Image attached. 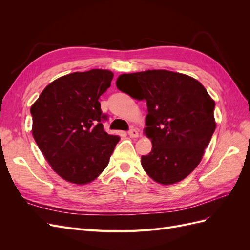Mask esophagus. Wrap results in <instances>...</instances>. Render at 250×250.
Listing matches in <instances>:
<instances>
[{
	"label": "esophagus",
	"mask_w": 250,
	"mask_h": 250,
	"mask_svg": "<svg viewBox=\"0 0 250 250\" xmlns=\"http://www.w3.org/2000/svg\"><path fill=\"white\" fill-rule=\"evenodd\" d=\"M128 134H129V137L131 138H138L139 137V131L135 129V128L131 127L129 130H128Z\"/></svg>",
	"instance_id": "1"
}]
</instances>
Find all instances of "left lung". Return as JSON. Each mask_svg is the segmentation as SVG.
<instances>
[{
  "mask_svg": "<svg viewBox=\"0 0 250 250\" xmlns=\"http://www.w3.org/2000/svg\"><path fill=\"white\" fill-rule=\"evenodd\" d=\"M117 87L146 100L145 133L152 150L142 155L143 169L162 185L186 178L198 164L215 129V102L201 83L166 70L122 74Z\"/></svg>",
  "mask_w": 250,
  "mask_h": 250,
  "instance_id": "left-lung-1",
  "label": "left lung"
}]
</instances>
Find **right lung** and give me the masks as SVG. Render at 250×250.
Returning <instances> with one entry per match:
<instances>
[{
    "label": "right lung",
    "instance_id": "obj_1",
    "mask_svg": "<svg viewBox=\"0 0 250 250\" xmlns=\"http://www.w3.org/2000/svg\"><path fill=\"white\" fill-rule=\"evenodd\" d=\"M112 78L107 70L65 75L51 82L30 109L37 146L52 169L70 183L96 179L120 141L104 130L107 116L99 102Z\"/></svg>",
    "mask_w": 250,
    "mask_h": 250
}]
</instances>
